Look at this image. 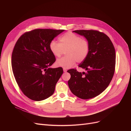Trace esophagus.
Instances as JSON below:
<instances>
[{"mask_svg": "<svg viewBox=\"0 0 131 131\" xmlns=\"http://www.w3.org/2000/svg\"><path fill=\"white\" fill-rule=\"evenodd\" d=\"M63 71H64V72H67V70L65 68H63Z\"/></svg>", "mask_w": 131, "mask_h": 131, "instance_id": "obj_1", "label": "esophagus"}]
</instances>
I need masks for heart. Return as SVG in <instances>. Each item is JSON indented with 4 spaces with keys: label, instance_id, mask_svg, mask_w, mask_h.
<instances>
[{
    "label": "heart",
    "instance_id": "1",
    "mask_svg": "<svg viewBox=\"0 0 131 131\" xmlns=\"http://www.w3.org/2000/svg\"><path fill=\"white\" fill-rule=\"evenodd\" d=\"M60 43L52 40L49 44L51 52L56 57H60L65 50V56L57 60L56 65L59 67L69 68L73 67L76 61H83L90 51L88 41L82 39L77 34L67 32L59 38Z\"/></svg>",
    "mask_w": 131,
    "mask_h": 131
}]
</instances>
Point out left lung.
<instances>
[{
  "label": "left lung",
  "mask_w": 131,
  "mask_h": 131,
  "mask_svg": "<svg viewBox=\"0 0 131 131\" xmlns=\"http://www.w3.org/2000/svg\"><path fill=\"white\" fill-rule=\"evenodd\" d=\"M73 32L86 38L90 51L79 66L85 69V73H79L74 68L67 71L71 74L68 86L78 97L91 99L104 91L113 79L116 64L115 48L111 39L103 32L93 30Z\"/></svg>",
  "instance_id": "obj_1"
}]
</instances>
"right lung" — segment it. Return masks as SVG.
I'll list each match as a JSON object with an SVG mask.
<instances>
[{
    "label": "right lung",
    "mask_w": 131,
    "mask_h": 131,
    "mask_svg": "<svg viewBox=\"0 0 131 131\" xmlns=\"http://www.w3.org/2000/svg\"><path fill=\"white\" fill-rule=\"evenodd\" d=\"M64 30L37 29L26 32L17 40L12 54V67L23 94L34 101L52 95L63 73L61 68H49L56 61L51 52V41Z\"/></svg>",
    "instance_id": "1"
}]
</instances>
